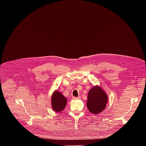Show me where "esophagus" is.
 Here are the masks:
<instances>
[{"label":"esophagus","mask_w":146,"mask_h":146,"mask_svg":"<svg viewBox=\"0 0 146 146\" xmlns=\"http://www.w3.org/2000/svg\"><path fill=\"white\" fill-rule=\"evenodd\" d=\"M80 98V97H73V99H74V100H77V99H79Z\"/></svg>","instance_id":"34e87169"}]
</instances>
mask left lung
<instances>
[{"mask_svg": "<svg viewBox=\"0 0 146 146\" xmlns=\"http://www.w3.org/2000/svg\"><path fill=\"white\" fill-rule=\"evenodd\" d=\"M108 96L106 92L99 86H94L88 92L87 106L94 114L102 113L106 107Z\"/></svg>", "mask_w": 146, "mask_h": 146, "instance_id": "left-lung-1", "label": "left lung"}]
</instances>
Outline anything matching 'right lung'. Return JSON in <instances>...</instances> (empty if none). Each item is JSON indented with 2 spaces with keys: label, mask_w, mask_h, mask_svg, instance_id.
Returning a JSON list of instances; mask_svg holds the SVG:
<instances>
[{
  "label": "right lung",
  "mask_w": 146,
  "mask_h": 146,
  "mask_svg": "<svg viewBox=\"0 0 146 146\" xmlns=\"http://www.w3.org/2000/svg\"><path fill=\"white\" fill-rule=\"evenodd\" d=\"M51 108L55 112L63 111L65 108L67 103V99L62 94L55 90L51 96Z\"/></svg>",
  "instance_id": "obj_1"
}]
</instances>
